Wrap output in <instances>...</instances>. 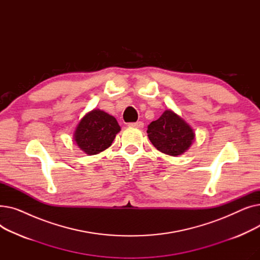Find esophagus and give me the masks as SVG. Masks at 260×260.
<instances>
[{"label":"esophagus","mask_w":260,"mask_h":260,"mask_svg":"<svg viewBox=\"0 0 260 260\" xmlns=\"http://www.w3.org/2000/svg\"><path fill=\"white\" fill-rule=\"evenodd\" d=\"M128 126L131 127H138V128H142L144 126V123L142 121H137V122H132L128 123Z\"/></svg>","instance_id":"esophagus-1"}]
</instances>
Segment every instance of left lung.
Here are the masks:
<instances>
[{
	"instance_id": "obj_1",
	"label": "left lung",
	"mask_w": 260,
	"mask_h": 260,
	"mask_svg": "<svg viewBox=\"0 0 260 260\" xmlns=\"http://www.w3.org/2000/svg\"><path fill=\"white\" fill-rule=\"evenodd\" d=\"M147 136L158 151L178 156L187 151L195 138L193 129L178 115L166 111L147 126Z\"/></svg>"
}]
</instances>
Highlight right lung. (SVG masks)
<instances>
[{
    "label": "right lung",
    "instance_id": "add662e5",
    "mask_svg": "<svg viewBox=\"0 0 260 260\" xmlns=\"http://www.w3.org/2000/svg\"><path fill=\"white\" fill-rule=\"evenodd\" d=\"M120 132L117 120L100 109H93L85 115L75 133L78 146L88 155H95L112 145Z\"/></svg>",
    "mask_w": 260,
    "mask_h": 260
}]
</instances>
